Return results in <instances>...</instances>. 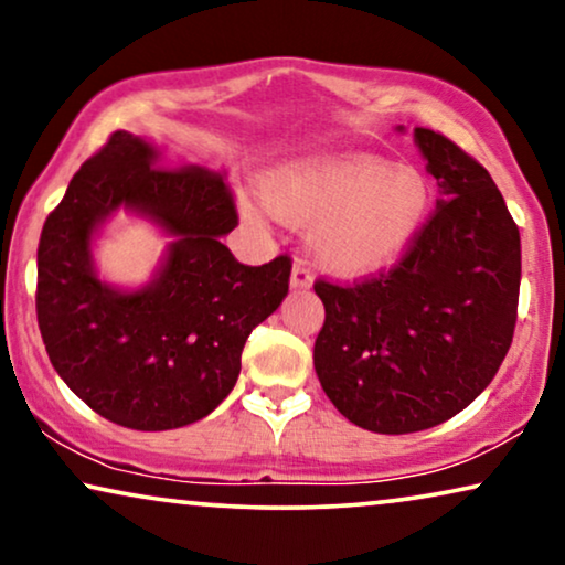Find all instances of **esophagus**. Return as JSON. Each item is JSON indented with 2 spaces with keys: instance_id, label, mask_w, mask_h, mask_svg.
<instances>
[{
  "instance_id": "34e87169",
  "label": "esophagus",
  "mask_w": 565,
  "mask_h": 565,
  "mask_svg": "<svg viewBox=\"0 0 565 565\" xmlns=\"http://www.w3.org/2000/svg\"><path fill=\"white\" fill-rule=\"evenodd\" d=\"M311 285H313L311 269H308L303 262H296V265H292V273H290V288L292 290H308Z\"/></svg>"
}]
</instances>
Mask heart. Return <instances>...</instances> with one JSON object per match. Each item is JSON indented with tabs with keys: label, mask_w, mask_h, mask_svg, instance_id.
<instances>
[{
	"label": "heart",
	"mask_w": 565,
	"mask_h": 565,
	"mask_svg": "<svg viewBox=\"0 0 565 565\" xmlns=\"http://www.w3.org/2000/svg\"><path fill=\"white\" fill-rule=\"evenodd\" d=\"M262 198L277 218L308 226V249L327 273L360 280L412 246L435 205V188L414 167L344 153L275 169L262 182ZM242 213L252 223L267 215L254 200H244Z\"/></svg>",
	"instance_id": "obj_1"
}]
</instances>
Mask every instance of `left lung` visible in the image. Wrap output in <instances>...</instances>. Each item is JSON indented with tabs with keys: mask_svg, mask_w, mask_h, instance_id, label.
Wrapping results in <instances>:
<instances>
[{
	"mask_svg": "<svg viewBox=\"0 0 565 565\" xmlns=\"http://www.w3.org/2000/svg\"><path fill=\"white\" fill-rule=\"evenodd\" d=\"M401 130V128H398ZM437 211L388 273L319 280L313 367L331 404L377 435L437 427L481 396L514 337L520 228L491 174L450 138L414 128Z\"/></svg>",
	"mask_w": 565,
	"mask_h": 565,
	"instance_id": "obj_1",
	"label": "left lung"
}]
</instances>
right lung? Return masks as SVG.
Here are the masks:
<instances>
[{
  "label": "right lung",
  "mask_w": 565,
  "mask_h": 565,
  "mask_svg": "<svg viewBox=\"0 0 565 565\" xmlns=\"http://www.w3.org/2000/svg\"><path fill=\"white\" fill-rule=\"evenodd\" d=\"M151 141L115 130L82 164L38 244V327L64 383L105 419L141 431L188 427L228 396L252 329L288 296L290 259L236 262L223 172L164 169ZM128 210L173 236L143 289L98 280L90 242Z\"/></svg>",
  "instance_id": "obj_1"
}]
</instances>
